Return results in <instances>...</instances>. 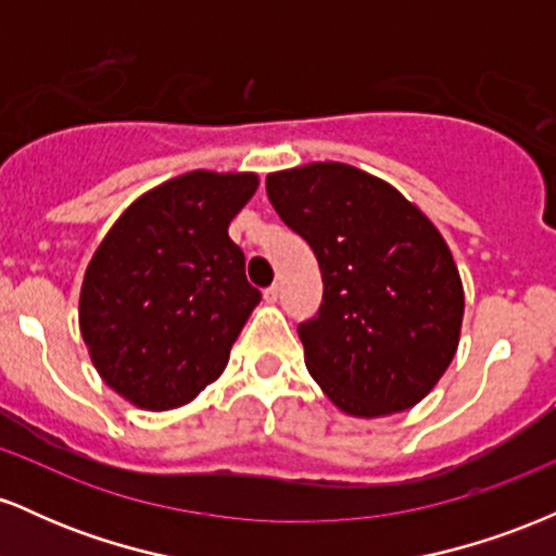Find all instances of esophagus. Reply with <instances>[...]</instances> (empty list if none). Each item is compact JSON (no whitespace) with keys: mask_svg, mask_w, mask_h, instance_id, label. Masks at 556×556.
Returning a JSON list of instances; mask_svg holds the SVG:
<instances>
[{"mask_svg":"<svg viewBox=\"0 0 556 556\" xmlns=\"http://www.w3.org/2000/svg\"><path fill=\"white\" fill-rule=\"evenodd\" d=\"M264 300H266V303H277V300H279V285L266 287V290H264Z\"/></svg>","mask_w":556,"mask_h":556,"instance_id":"esophagus-1","label":"esophagus"}]
</instances>
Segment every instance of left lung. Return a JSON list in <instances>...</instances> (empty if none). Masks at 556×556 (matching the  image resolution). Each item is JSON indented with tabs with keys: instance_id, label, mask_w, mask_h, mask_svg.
I'll list each match as a JSON object with an SVG mask.
<instances>
[{
	"instance_id": "8db88e82",
	"label": "left lung",
	"mask_w": 556,
	"mask_h": 556,
	"mask_svg": "<svg viewBox=\"0 0 556 556\" xmlns=\"http://www.w3.org/2000/svg\"><path fill=\"white\" fill-rule=\"evenodd\" d=\"M266 195L321 269V308L298 327L316 384L355 418L418 405L455 358L465 314L439 229L397 188L342 162L271 172Z\"/></svg>"
}]
</instances>
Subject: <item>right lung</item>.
<instances>
[{"label":"right lung","mask_w":556,"mask_h":556,"mask_svg":"<svg viewBox=\"0 0 556 556\" xmlns=\"http://www.w3.org/2000/svg\"><path fill=\"white\" fill-rule=\"evenodd\" d=\"M256 188L253 172H185L136 198L96 248L80 334L119 397L172 410L225 371L261 300L227 235Z\"/></svg>","instance_id":"right-lung-1"}]
</instances>
